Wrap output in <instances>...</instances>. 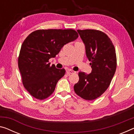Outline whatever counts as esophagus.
<instances>
[{"instance_id":"esophagus-1","label":"esophagus","mask_w":134,"mask_h":134,"mask_svg":"<svg viewBox=\"0 0 134 134\" xmlns=\"http://www.w3.org/2000/svg\"><path fill=\"white\" fill-rule=\"evenodd\" d=\"M66 73L68 75H70V74H75L76 72L74 71H72V70H71V69H68L66 71Z\"/></svg>"}]
</instances>
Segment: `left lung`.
Here are the masks:
<instances>
[{
	"label": "left lung",
	"instance_id": "obj_1",
	"mask_svg": "<svg viewBox=\"0 0 134 134\" xmlns=\"http://www.w3.org/2000/svg\"><path fill=\"white\" fill-rule=\"evenodd\" d=\"M85 46L92 72L79 73V81L74 86L76 94L84 99H95L107 89L116 72V54L109 37L99 30H78Z\"/></svg>",
	"mask_w": 134,
	"mask_h": 134
}]
</instances>
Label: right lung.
<instances>
[{
	"label": "right lung",
	"mask_w": 134,
	"mask_h": 134,
	"mask_svg": "<svg viewBox=\"0 0 134 134\" xmlns=\"http://www.w3.org/2000/svg\"><path fill=\"white\" fill-rule=\"evenodd\" d=\"M79 37L73 29L38 30L23 43L18 60L24 87L32 96L44 99L54 91L65 69L50 66L48 60L55 57L63 46Z\"/></svg>",
	"instance_id": "right-lung-1"
}]
</instances>
